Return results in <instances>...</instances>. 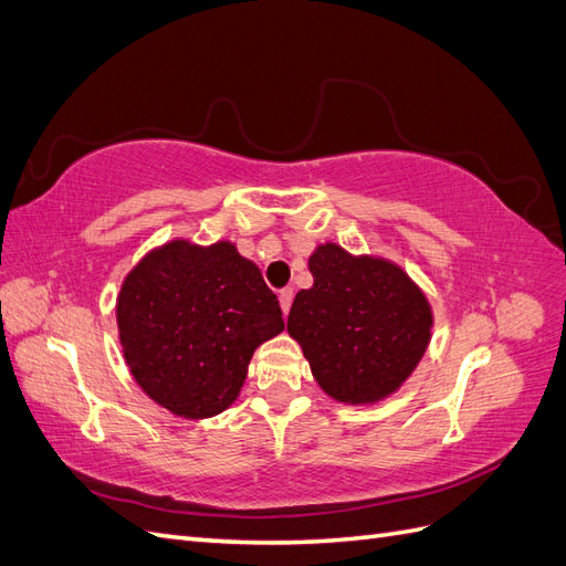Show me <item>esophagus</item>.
I'll return each instance as SVG.
<instances>
[{
  "label": "esophagus",
  "mask_w": 566,
  "mask_h": 566,
  "mask_svg": "<svg viewBox=\"0 0 566 566\" xmlns=\"http://www.w3.org/2000/svg\"><path fill=\"white\" fill-rule=\"evenodd\" d=\"M293 297H295L293 287H283L281 293H279V302H281V310H283V314H287V312H290V306H293Z\"/></svg>",
  "instance_id": "obj_1"
}]
</instances>
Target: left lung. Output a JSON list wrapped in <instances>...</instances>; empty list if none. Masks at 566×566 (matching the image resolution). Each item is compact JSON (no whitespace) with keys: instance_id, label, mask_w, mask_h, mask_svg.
<instances>
[{"instance_id":"1","label":"left lung","mask_w":566,"mask_h":566,"mask_svg":"<svg viewBox=\"0 0 566 566\" xmlns=\"http://www.w3.org/2000/svg\"><path fill=\"white\" fill-rule=\"evenodd\" d=\"M314 285L300 290L287 316L325 394L345 403L397 391L430 345L432 310L420 287L391 262L352 256L335 243L310 256Z\"/></svg>"}]
</instances>
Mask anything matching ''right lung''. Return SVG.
Masks as SVG:
<instances>
[{
  "label": "right lung",
  "mask_w": 566,
  "mask_h": 566,
  "mask_svg": "<svg viewBox=\"0 0 566 566\" xmlns=\"http://www.w3.org/2000/svg\"><path fill=\"white\" fill-rule=\"evenodd\" d=\"M262 271L221 241H172L132 269L117 328L134 380L175 416L210 418L241 391L254 349L283 331Z\"/></svg>",
  "instance_id": "1"
}]
</instances>
